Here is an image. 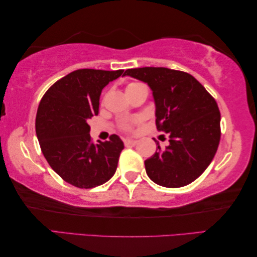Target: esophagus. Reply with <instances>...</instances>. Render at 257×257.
I'll return each mask as SVG.
<instances>
[{
    "instance_id": "esophagus-1",
    "label": "esophagus",
    "mask_w": 257,
    "mask_h": 257,
    "mask_svg": "<svg viewBox=\"0 0 257 257\" xmlns=\"http://www.w3.org/2000/svg\"><path fill=\"white\" fill-rule=\"evenodd\" d=\"M124 145L126 147H133L137 145V140H133V139H124Z\"/></svg>"
}]
</instances>
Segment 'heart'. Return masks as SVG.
I'll list each match as a JSON object with an SVG mask.
<instances>
[{
    "label": "heart",
    "mask_w": 257,
    "mask_h": 257,
    "mask_svg": "<svg viewBox=\"0 0 257 257\" xmlns=\"http://www.w3.org/2000/svg\"><path fill=\"white\" fill-rule=\"evenodd\" d=\"M138 85H140V83H130L127 87H126V91L132 89V87H136ZM120 128L123 130V131H131V130L133 128V121H125V123L120 125Z\"/></svg>",
    "instance_id": "b5f03b06"
}]
</instances>
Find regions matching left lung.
I'll list each match as a JSON object with an SVG mask.
<instances>
[{"label":"left lung","instance_id":"left-lung-1","mask_svg":"<svg viewBox=\"0 0 257 257\" xmlns=\"http://www.w3.org/2000/svg\"><path fill=\"white\" fill-rule=\"evenodd\" d=\"M124 75L140 79L153 90L158 132L170 145L145 161L151 181L166 188H180L204 173L215 156L221 139V113L215 99L186 71L144 67ZM164 137L165 134H162Z\"/></svg>","mask_w":257,"mask_h":257}]
</instances>
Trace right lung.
<instances>
[{
  "label": "right lung",
  "mask_w": 257,
  "mask_h": 257,
  "mask_svg": "<svg viewBox=\"0 0 257 257\" xmlns=\"http://www.w3.org/2000/svg\"><path fill=\"white\" fill-rule=\"evenodd\" d=\"M123 71H71L41 99L35 120L41 150L52 170L71 186L91 189L115 174L123 141L112 134L109 141L95 145L87 121L99 113L101 91Z\"/></svg>",
  "instance_id": "add662e5"
}]
</instances>
